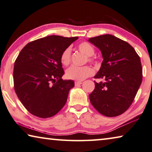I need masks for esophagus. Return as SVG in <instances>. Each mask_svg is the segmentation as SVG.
<instances>
[{"label":"esophagus","mask_w":152,"mask_h":152,"mask_svg":"<svg viewBox=\"0 0 152 152\" xmlns=\"http://www.w3.org/2000/svg\"><path fill=\"white\" fill-rule=\"evenodd\" d=\"M81 83H82L81 81H76L75 82V86H79V85H81Z\"/></svg>","instance_id":"34e87169"}]
</instances>
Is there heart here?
<instances>
[{"mask_svg":"<svg viewBox=\"0 0 152 152\" xmlns=\"http://www.w3.org/2000/svg\"><path fill=\"white\" fill-rule=\"evenodd\" d=\"M79 51L88 56V60L90 63H94L96 58L92 56L95 53V49L91 44L88 42H81L77 46ZM71 50L70 48H66L64 50L61 56V61L63 65H68L71 62ZM94 74V70L91 66H85L78 67L72 66L66 71V77L69 79L77 81H82L88 77H90Z\"/></svg>","mask_w":152,"mask_h":152,"instance_id":"obj_1","label":"heart"}]
</instances>
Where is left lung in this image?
<instances>
[{
    "instance_id": "1",
    "label": "left lung",
    "mask_w": 152,
    "mask_h": 152,
    "mask_svg": "<svg viewBox=\"0 0 152 152\" xmlns=\"http://www.w3.org/2000/svg\"><path fill=\"white\" fill-rule=\"evenodd\" d=\"M100 50L104 61L94 78L95 89L89 99L97 111L114 117L125 113L133 103L142 81L140 57L128 42L110 34L89 39Z\"/></svg>"
}]
</instances>
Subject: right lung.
Segmentation results:
<instances>
[{
    "mask_svg": "<svg viewBox=\"0 0 152 152\" xmlns=\"http://www.w3.org/2000/svg\"><path fill=\"white\" fill-rule=\"evenodd\" d=\"M78 37L50 36L29 42L15 61V91L27 110L41 118L52 117L65 105L74 81L63 80L61 56Z\"/></svg>",
    "mask_w": 152,
    "mask_h": 152,
    "instance_id": "obj_1",
    "label": "right lung"
}]
</instances>
